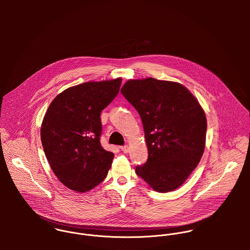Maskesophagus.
Masks as SVG:
<instances>
[{
  "label": "esophagus",
  "mask_w": 250,
  "mask_h": 250,
  "mask_svg": "<svg viewBox=\"0 0 250 250\" xmlns=\"http://www.w3.org/2000/svg\"><path fill=\"white\" fill-rule=\"evenodd\" d=\"M121 148V150L124 152V153H128L129 152V150H130V147H129V145H123V146H121L120 147Z\"/></svg>",
  "instance_id": "1"
}]
</instances>
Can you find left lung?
<instances>
[{"label":"left lung","mask_w":250,"mask_h":250,"mask_svg":"<svg viewBox=\"0 0 250 250\" xmlns=\"http://www.w3.org/2000/svg\"><path fill=\"white\" fill-rule=\"evenodd\" d=\"M121 93L142 118L148 148L147 162L136 173L159 192L178 188L205 149L203 108L184 85L154 78L129 80Z\"/></svg>","instance_id":"8db88e82"}]
</instances>
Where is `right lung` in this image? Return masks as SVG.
I'll use <instances>...</instances> for the list:
<instances>
[{"label": "right lung", "mask_w": 250, "mask_h": 250, "mask_svg": "<svg viewBox=\"0 0 250 250\" xmlns=\"http://www.w3.org/2000/svg\"><path fill=\"white\" fill-rule=\"evenodd\" d=\"M121 78L87 82L69 87L50 104L40 129L41 143L58 179L78 192L106 178L112 152L101 143V111L117 95Z\"/></svg>", "instance_id": "1"}]
</instances>
